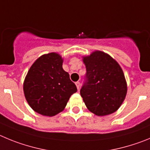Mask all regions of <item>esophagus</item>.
<instances>
[{
  "instance_id": "esophagus-1",
  "label": "esophagus",
  "mask_w": 150,
  "mask_h": 150,
  "mask_svg": "<svg viewBox=\"0 0 150 150\" xmlns=\"http://www.w3.org/2000/svg\"><path fill=\"white\" fill-rule=\"evenodd\" d=\"M75 85H76V87H77V88H78V90H79V88H80V85H81L80 82L79 81L75 82Z\"/></svg>"
}]
</instances>
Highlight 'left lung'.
Segmentation results:
<instances>
[{"label": "left lung", "mask_w": 150, "mask_h": 150, "mask_svg": "<svg viewBox=\"0 0 150 150\" xmlns=\"http://www.w3.org/2000/svg\"><path fill=\"white\" fill-rule=\"evenodd\" d=\"M82 58L87 79L80 91L83 102L96 116L113 114L120 107L127 93L122 68L112 57L101 51H94Z\"/></svg>", "instance_id": "left-lung-1"}]
</instances>
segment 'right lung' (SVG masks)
<instances>
[{
  "instance_id": "right-lung-1",
  "label": "right lung",
  "mask_w": 150,
  "mask_h": 150,
  "mask_svg": "<svg viewBox=\"0 0 150 150\" xmlns=\"http://www.w3.org/2000/svg\"><path fill=\"white\" fill-rule=\"evenodd\" d=\"M63 59L56 52L40 56L28 70L23 90L28 105L35 112L53 117L63 111L70 96L77 92Z\"/></svg>"
}]
</instances>
